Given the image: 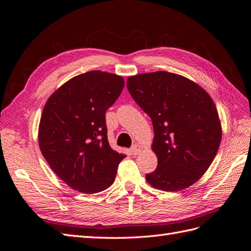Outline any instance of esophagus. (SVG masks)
Masks as SVG:
<instances>
[{
    "label": "esophagus",
    "instance_id": "34e87169",
    "mask_svg": "<svg viewBox=\"0 0 251 251\" xmlns=\"http://www.w3.org/2000/svg\"><path fill=\"white\" fill-rule=\"evenodd\" d=\"M141 151V147L139 144H134V146L131 148V153L132 155H138Z\"/></svg>",
    "mask_w": 251,
    "mask_h": 251
}]
</instances>
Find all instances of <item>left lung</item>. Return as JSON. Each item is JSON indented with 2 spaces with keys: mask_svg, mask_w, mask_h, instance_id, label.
<instances>
[{
  "mask_svg": "<svg viewBox=\"0 0 251 251\" xmlns=\"http://www.w3.org/2000/svg\"><path fill=\"white\" fill-rule=\"evenodd\" d=\"M128 92L151 119V150L157 169L149 183L179 192L196 183L209 168L222 138L219 114L203 88L182 75L165 71L130 76Z\"/></svg>",
  "mask_w": 251,
  "mask_h": 251,
  "instance_id": "left-lung-1",
  "label": "left lung"
}]
</instances>
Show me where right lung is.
<instances>
[{
  "mask_svg": "<svg viewBox=\"0 0 251 251\" xmlns=\"http://www.w3.org/2000/svg\"><path fill=\"white\" fill-rule=\"evenodd\" d=\"M125 87L116 74L90 71L65 82L45 104L39 144L52 171L85 194L110 187L126 157L111 149L105 111Z\"/></svg>",
  "mask_w": 251,
  "mask_h": 251,
  "instance_id": "1",
  "label": "right lung"
}]
</instances>
